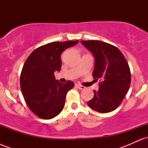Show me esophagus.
Here are the masks:
<instances>
[{
    "label": "esophagus",
    "instance_id": "1",
    "mask_svg": "<svg viewBox=\"0 0 148 148\" xmlns=\"http://www.w3.org/2000/svg\"><path fill=\"white\" fill-rule=\"evenodd\" d=\"M75 87H76V88H79V90H84V89H85L84 86H81V85H79V84H76V85H75Z\"/></svg>",
    "mask_w": 148,
    "mask_h": 148
}]
</instances>
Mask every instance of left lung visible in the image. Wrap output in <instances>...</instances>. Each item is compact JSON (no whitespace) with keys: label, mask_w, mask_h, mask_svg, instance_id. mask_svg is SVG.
<instances>
[{"label":"left lung","mask_w":148,"mask_h":148,"mask_svg":"<svg viewBox=\"0 0 148 148\" xmlns=\"http://www.w3.org/2000/svg\"><path fill=\"white\" fill-rule=\"evenodd\" d=\"M94 56L92 76L100 79L99 90L87 103L99 113H108L118 107L128 92L131 72L128 62L122 52L115 46L98 40L81 41Z\"/></svg>","instance_id":"obj_1"}]
</instances>
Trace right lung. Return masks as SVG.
<instances>
[{
	"instance_id": "obj_1",
	"label": "right lung",
	"mask_w": 148,
	"mask_h": 148,
	"mask_svg": "<svg viewBox=\"0 0 148 148\" xmlns=\"http://www.w3.org/2000/svg\"><path fill=\"white\" fill-rule=\"evenodd\" d=\"M79 42L47 44L35 49L25 60L20 76L21 92L28 108L39 118L52 119L63 109L66 95L74 84H62L53 74L61 69V53Z\"/></svg>"
}]
</instances>
